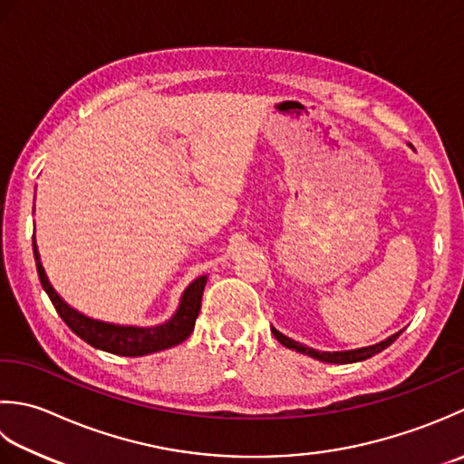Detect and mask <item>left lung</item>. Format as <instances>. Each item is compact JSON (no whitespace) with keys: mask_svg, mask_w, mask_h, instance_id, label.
Listing matches in <instances>:
<instances>
[{"mask_svg":"<svg viewBox=\"0 0 464 464\" xmlns=\"http://www.w3.org/2000/svg\"><path fill=\"white\" fill-rule=\"evenodd\" d=\"M272 334L276 336L278 343L282 346L290 348V351H296L300 354H306L310 358H316V361L320 362H330V364H353V362H361V361H366V358H371L378 353H382L384 348H389L396 338H399L402 334V330H399V333H394L392 336L381 340V343L376 344H371V346H362V348H353V351H334V353H328V351H316V348H310L306 344H300L296 343V340H292L288 336H285L282 333H278L276 328L270 326Z\"/></svg>","mask_w":464,"mask_h":464,"instance_id":"1","label":"left lung"}]
</instances>
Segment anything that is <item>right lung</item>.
<instances>
[{
    "label": "right lung",
    "instance_id": "obj_1",
    "mask_svg": "<svg viewBox=\"0 0 464 464\" xmlns=\"http://www.w3.org/2000/svg\"><path fill=\"white\" fill-rule=\"evenodd\" d=\"M34 256H35V266L37 274H40V282L44 290L50 296L52 304L58 310L62 320L68 324L75 334L82 340L98 351L111 353L118 356H146L154 354L160 351H166V348H172L192 334L196 318L200 314L202 306V295L204 286L208 282V276H198L194 282L188 285V288L182 292V298H179V304L172 318H168L166 323L156 324V326H134V324H113V323H103L98 318H90L82 314L75 308H72L68 302H65L53 286L47 280V274L42 266L40 252H37L35 236H34Z\"/></svg>",
    "mask_w": 464,
    "mask_h": 464
}]
</instances>
